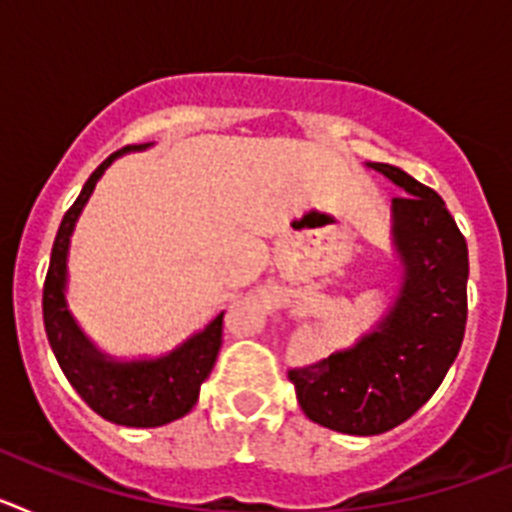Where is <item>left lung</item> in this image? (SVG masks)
Instances as JSON below:
<instances>
[{"mask_svg": "<svg viewBox=\"0 0 512 512\" xmlns=\"http://www.w3.org/2000/svg\"><path fill=\"white\" fill-rule=\"evenodd\" d=\"M405 189L392 200L405 266L390 315L354 348L289 369L312 423L377 436L413 418L454 364L467 328L469 251L446 202L390 164H369Z\"/></svg>", "mask_w": 512, "mask_h": 512, "instance_id": "obj_1", "label": "left lung"}]
</instances>
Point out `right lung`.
Segmentation results:
<instances>
[{
	"label": "right lung",
	"instance_id": "1",
	"mask_svg": "<svg viewBox=\"0 0 512 512\" xmlns=\"http://www.w3.org/2000/svg\"><path fill=\"white\" fill-rule=\"evenodd\" d=\"M130 148L140 146H125L110 158H104L92 171L74 205L63 215L43 284V323L63 374L94 413L117 425L156 428V425L182 418L194 408L202 382L210 377L220 343H223V312L202 333L189 338L164 359L117 364V361L104 359L87 341V336L76 328L63 300L66 253H69V238L76 217L81 207L87 205L89 194L104 169Z\"/></svg>",
	"mask_w": 512,
	"mask_h": 512
}]
</instances>
